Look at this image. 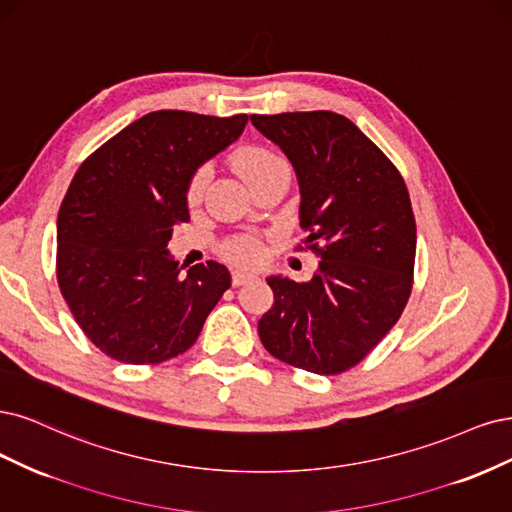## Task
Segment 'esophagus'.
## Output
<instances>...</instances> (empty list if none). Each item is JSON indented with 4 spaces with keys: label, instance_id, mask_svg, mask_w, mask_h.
Returning a JSON list of instances; mask_svg holds the SVG:
<instances>
[{
    "label": "esophagus",
    "instance_id": "1",
    "mask_svg": "<svg viewBox=\"0 0 512 512\" xmlns=\"http://www.w3.org/2000/svg\"><path fill=\"white\" fill-rule=\"evenodd\" d=\"M255 278V274H251V272H246V270H234L232 272V285L234 287H240V285H244V283H249V280H253Z\"/></svg>",
    "mask_w": 512,
    "mask_h": 512
}]
</instances>
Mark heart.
I'll return each mask as SVG.
<instances>
[{
  "instance_id": "heart-1",
  "label": "heart",
  "mask_w": 512,
  "mask_h": 512,
  "mask_svg": "<svg viewBox=\"0 0 512 512\" xmlns=\"http://www.w3.org/2000/svg\"><path fill=\"white\" fill-rule=\"evenodd\" d=\"M232 161H234L236 172L251 189L259 183V180L270 176L280 166H287L283 159L263 146H242L240 151L234 153ZM206 180H208L206 170H197L195 176L191 178L189 189H187L189 206H197L202 202ZM223 251L229 259H234L238 263H257L263 257V244L253 236H238L234 240H229Z\"/></svg>"
}]
</instances>
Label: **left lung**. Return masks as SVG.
Returning <instances> with one entry per match:
<instances>
[{"mask_svg":"<svg viewBox=\"0 0 512 512\" xmlns=\"http://www.w3.org/2000/svg\"><path fill=\"white\" fill-rule=\"evenodd\" d=\"M251 123L291 161L304 244L321 259L308 283L268 278L274 306L259 319V338L289 366L340 374L387 336L408 302L417 251L408 189L342 114H251Z\"/></svg>","mask_w":512,"mask_h":512,"instance_id":"1","label":"left lung"}]
</instances>
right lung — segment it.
Segmentation results:
<instances>
[{
  "instance_id": "add662e5",
  "label": "right lung",
  "mask_w": 512,
  "mask_h": 512,
  "mask_svg": "<svg viewBox=\"0 0 512 512\" xmlns=\"http://www.w3.org/2000/svg\"><path fill=\"white\" fill-rule=\"evenodd\" d=\"M249 117L157 110L82 161L57 217V280L85 336L123 364L191 349L232 285L223 263L183 268L168 251L189 221L197 168L236 142Z\"/></svg>"
}]
</instances>
